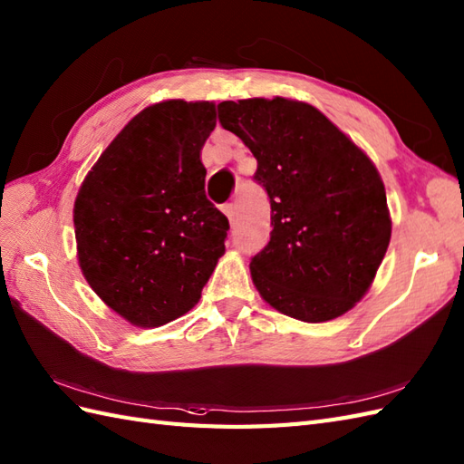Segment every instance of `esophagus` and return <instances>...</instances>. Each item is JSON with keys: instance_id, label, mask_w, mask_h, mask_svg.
Returning <instances> with one entry per match:
<instances>
[{"instance_id": "1", "label": "esophagus", "mask_w": 464, "mask_h": 464, "mask_svg": "<svg viewBox=\"0 0 464 464\" xmlns=\"http://www.w3.org/2000/svg\"><path fill=\"white\" fill-rule=\"evenodd\" d=\"M222 212L226 214V217H228L230 224H234V217H236V208H234V205H232V202H226V205L222 207Z\"/></svg>"}]
</instances>
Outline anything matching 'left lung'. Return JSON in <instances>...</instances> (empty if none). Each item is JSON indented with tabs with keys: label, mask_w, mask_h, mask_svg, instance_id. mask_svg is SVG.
I'll list each match as a JSON object with an SVG mask.
<instances>
[{
	"label": "left lung",
	"mask_w": 464,
	"mask_h": 464,
	"mask_svg": "<svg viewBox=\"0 0 464 464\" xmlns=\"http://www.w3.org/2000/svg\"><path fill=\"white\" fill-rule=\"evenodd\" d=\"M218 121L250 147L269 198L274 230L250 262L259 295L304 323L341 317L368 291L392 236L374 163L304 102H222Z\"/></svg>",
	"instance_id": "1"
}]
</instances>
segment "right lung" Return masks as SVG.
I'll list each match as a JSON object with an SVG mask.
<instances>
[{
  "label": "right lung",
  "instance_id": "obj_1",
  "mask_svg": "<svg viewBox=\"0 0 464 464\" xmlns=\"http://www.w3.org/2000/svg\"><path fill=\"white\" fill-rule=\"evenodd\" d=\"M214 126L212 102L145 108L78 190V264L96 295L138 326L193 309L224 254L230 224L207 198L200 161Z\"/></svg>",
  "mask_w": 464,
  "mask_h": 464
}]
</instances>
